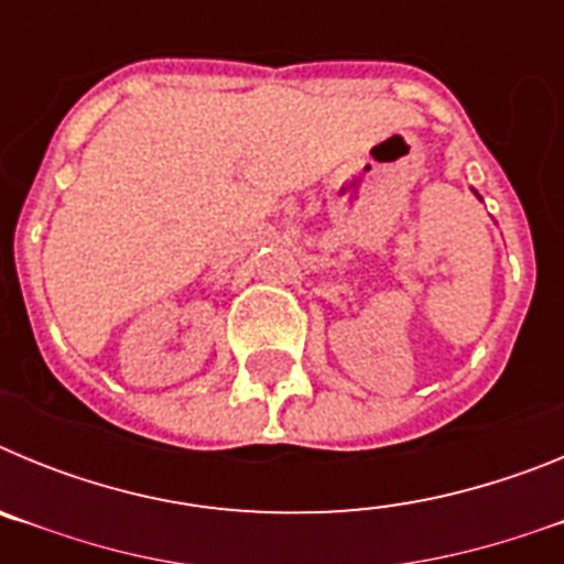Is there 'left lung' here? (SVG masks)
<instances>
[{
  "mask_svg": "<svg viewBox=\"0 0 564 564\" xmlns=\"http://www.w3.org/2000/svg\"><path fill=\"white\" fill-rule=\"evenodd\" d=\"M477 197H480V194H477Z\"/></svg>",
  "mask_w": 564,
  "mask_h": 564,
  "instance_id": "8db88e82",
  "label": "left lung"
}]
</instances>
